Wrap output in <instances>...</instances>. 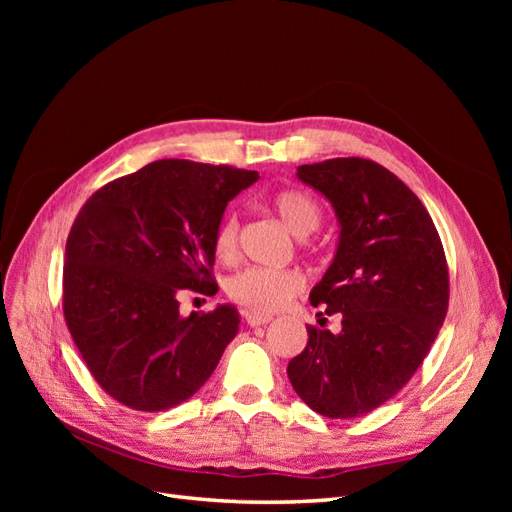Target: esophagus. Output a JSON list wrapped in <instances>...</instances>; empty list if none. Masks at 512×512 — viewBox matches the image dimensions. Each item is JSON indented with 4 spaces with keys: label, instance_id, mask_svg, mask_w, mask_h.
Returning a JSON list of instances; mask_svg holds the SVG:
<instances>
[{
    "label": "esophagus",
    "instance_id": "esophagus-1",
    "mask_svg": "<svg viewBox=\"0 0 512 512\" xmlns=\"http://www.w3.org/2000/svg\"><path fill=\"white\" fill-rule=\"evenodd\" d=\"M243 318L247 324H250V327H262V324L271 322V316H260V314H250V312H245Z\"/></svg>",
    "mask_w": 512,
    "mask_h": 512
}]
</instances>
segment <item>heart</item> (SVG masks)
I'll return each instance as SVG.
<instances>
[{
  "label": "heart",
  "instance_id": "heart-1",
  "mask_svg": "<svg viewBox=\"0 0 512 512\" xmlns=\"http://www.w3.org/2000/svg\"><path fill=\"white\" fill-rule=\"evenodd\" d=\"M271 207L282 224L297 237H307L320 226L322 209L316 198L301 190H280L271 198ZM239 252V222L235 215L215 228L213 254L224 265L235 262ZM303 288V275L294 269H258L250 267L232 275L226 284V294L232 303L250 314L271 316L284 309Z\"/></svg>",
  "mask_w": 512,
  "mask_h": 512
}]
</instances>
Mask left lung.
<instances>
[{
    "label": "left lung",
    "mask_w": 512,
    "mask_h": 512,
    "mask_svg": "<svg viewBox=\"0 0 512 512\" xmlns=\"http://www.w3.org/2000/svg\"><path fill=\"white\" fill-rule=\"evenodd\" d=\"M297 177L337 213V254L309 301L342 316V331L307 327L288 378L314 412L363 416L404 389L436 342L448 309L444 247L418 196L374 160L303 164Z\"/></svg>",
    "instance_id": "left-lung-1"
}]
</instances>
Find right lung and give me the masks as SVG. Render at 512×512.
Here are the masks:
<instances>
[{
	"label": "right lung",
	"mask_w": 512,
	"mask_h": 512,
	"mask_svg": "<svg viewBox=\"0 0 512 512\" xmlns=\"http://www.w3.org/2000/svg\"><path fill=\"white\" fill-rule=\"evenodd\" d=\"M256 170L158 160L102 185L70 228L64 318L106 395L141 412L190 399L239 331V312L179 316V294L213 297V235Z\"/></svg>",
	"instance_id": "right-lung-1"
}]
</instances>
